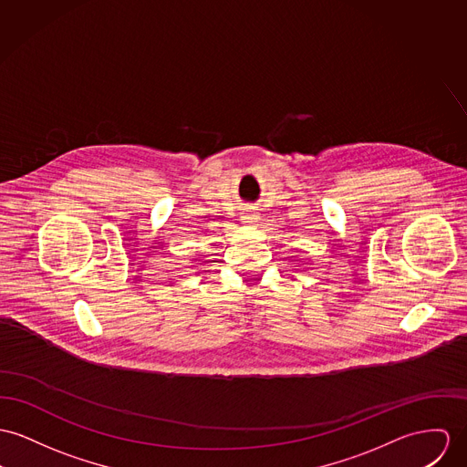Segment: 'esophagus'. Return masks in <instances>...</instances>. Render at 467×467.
<instances>
[{"instance_id": "34e87169", "label": "esophagus", "mask_w": 467, "mask_h": 467, "mask_svg": "<svg viewBox=\"0 0 467 467\" xmlns=\"http://www.w3.org/2000/svg\"><path fill=\"white\" fill-rule=\"evenodd\" d=\"M242 220H244V222H254L255 215L251 212V213H245V215L242 216Z\"/></svg>"}]
</instances>
